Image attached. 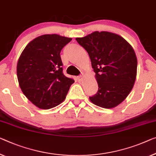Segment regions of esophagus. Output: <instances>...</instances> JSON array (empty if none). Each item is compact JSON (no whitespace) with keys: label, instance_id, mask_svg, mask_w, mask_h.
I'll return each mask as SVG.
<instances>
[{"label":"esophagus","instance_id":"34e87169","mask_svg":"<svg viewBox=\"0 0 156 156\" xmlns=\"http://www.w3.org/2000/svg\"><path fill=\"white\" fill-rule=\"evenodd\" d=\"M83 79V75H80V76H79L77 77V80L79 81V82L82 80Z\"/></svg>","mask_w":156,"mask_h":156}]
</instances>
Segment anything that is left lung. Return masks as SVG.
I'll return each mask as SVG.
<instances>
[{"instance_id": "obj_1", "label": "left lung", "mask_w": 156, "mask_h": 156, "mask_svg": "<svg viewBox=\"0 0 156 156\" xmlns=\"http://www.w3.org/2000/svg\"><path fill=\"white\" fill-rule=\"evenodd\" d=\"M76 40L87 52L96 73L98 91L90 101L104 108L117 106L136 80L137 59L133 48L122 37L107 31H94Z\"/></svg>"}]
</instances>
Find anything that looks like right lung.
<instances>
[{"instance_id": "right-lung-1", "label": "right lung", "mask_w": 156, "mask_h": 156, "mask_svg": "<svg viewBox=\"0 0 156 156\" xmlns=\"http://www.w3.org/2000/svg\"><path fill=\"white\" fill-rule=\"evenodd\" d=\"M71 38L45 34L30 42L19 58L17 74L24 94L37 107L49 109L63 101L74 80L63 73L60 52Z\"/></svg>"}]
</instances>
